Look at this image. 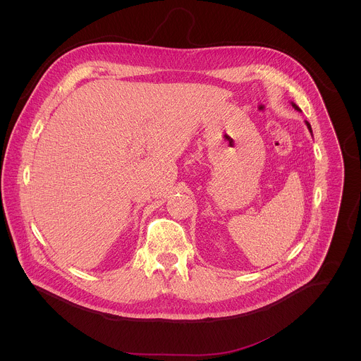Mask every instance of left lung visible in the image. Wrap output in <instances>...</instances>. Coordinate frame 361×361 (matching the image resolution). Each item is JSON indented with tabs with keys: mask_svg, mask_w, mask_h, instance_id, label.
I'll return each mask as SVG.
<instances>
[{
	"mask_svg": "<svg viewBox=\"0 0 361 361\" xmlns=\"http://www.w3.org/2000/svg\"><path fill=\"white\" fill-rule=\"evenodd\" d=\"M292 104V106H293V108H295V109H298V111H302V109H300V108H299V106H298V105H296V104L295 103H290ZM306 125H307V129H309L310 130V133H311V136H312V130H311V125H310L309 122H307V121H306Z\"/></svg>",
	"mask_w": 361,
	"mask_h": 361,
	"instance_id": "1",
	"label": "left lung"
}]
</instances>
